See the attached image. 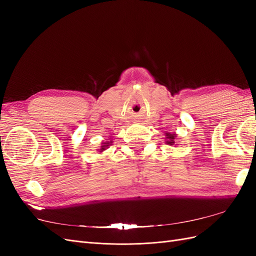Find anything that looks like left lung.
Segmentation results:
<instances>
[{"label":"left lung","instance_id":"8db88e82","mask_svg":"<svg viewBox=\"0 0 256 256\" xmlns=\"http://www.w3.org/2000/svg\"><path fill=\"white\" fill-rule=\"evenodd\" d=\"M166 138H168V141H166V144H170V145H173L175 142H174V140H175V134H166Z\"/></svg>","mask_w":256,"mask_h":256}]
</instances>
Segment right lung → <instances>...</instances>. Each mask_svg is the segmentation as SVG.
<instances>
[{
    "label": "right lung",
    "instance_id": "add662e5",
    "mask_svg": "<svg viewBox=\"0 0 256 256\" xmlns=\"http://www.w3.org/2000/svg\"><path fill=\"white\" fill-rule=\"evenodd\" d=\"M111 142H106V143H102V150H100V152H102V150H104L106 148V146H109V144H110Z\"/></svg>",
    "mask_w": 256,
    "mask_h": 256
}]
</instances>
